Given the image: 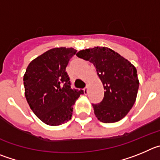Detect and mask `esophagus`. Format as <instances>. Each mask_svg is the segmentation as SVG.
Here are the masks:
<instances>
[{"mask_svg": "<svg viewBox=\"0 0 160 160\" xmlns=\"http://www.w3.org/2000/svg\"><path fill=\"white\" fill-rule=\"evenodd\" d=\"M83 94H84V95H88V88L87 87H86L85 88L83 89Z\"/></svg>", "mask_w": 160, "mask_h": 160, "instance_id": "esophagus-1", "label": "esophagus"}]
</instances>
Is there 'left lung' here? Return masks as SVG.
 Here are the masks:
<instances>
[{
	"mask_svg": "<svg viewBox=\"0 0 160 160\" xmlns=\"http://www.w3.org/2000/svg\"><path fill=\"white\" fill-rule=\"evenodd\" d=\"M77 56L96 67L103 83L104 97L92 104L95 116L103 123H116L124 118L136 100L139 82L135 66L107 47L80 50Z\"/></svg>",
	"mask_w": 160,
	"mask_h": 160,
	"instance_id": "left-lung-1",
	"label": "left lung"
}]
</instances>
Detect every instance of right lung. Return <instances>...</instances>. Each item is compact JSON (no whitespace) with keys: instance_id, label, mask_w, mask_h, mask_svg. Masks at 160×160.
<instances>
[{"instance_id":"1","label":"right lung","mask_w":160,"mask_h":160,"mask_svg":"<svg viewBox=\"0 0 160 160\" xmlns=\"http://www.w3.org/2000/svg\"><path fill=\"white\" fill-rule=\"evenodd\" d=\"M77 50L54 48L32 60L24 75V95L30 108L43 123L58 126L71 119L82 90H72L65 72Z\"/></svg>"}]
</instances>
